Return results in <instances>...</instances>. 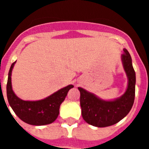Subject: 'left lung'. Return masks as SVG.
Wrapping results in <instances>:
<instances>
[{
	"instance_id": "8db88e82",
	"label": "left lung",
	"mask_w": 149,
	"mask_h": 149,
	"mask_svg": "<svg viewBox=\"0 0 149 149\" xmlns=\"http://www.w3.org/2000/svg\"><path fill=\"white\" fill-rule=\"evenodd\" d=\"M121 60L127 76V85L125 92L120 97L104 100L84 88L78 87L83 119L91 125L104 127L115 125L124 119L132 108L135 97L136 74L131 55L125 48L123 49Z\"/></svg>"
}]
</instances>
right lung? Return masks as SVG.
Returning <instances> with one entry per match:
<instances>
[{
  "label": "right lung",
  "mask_w": 149,
  "mask_h": 149,
  "mask_svg": "<svg viewBox=\"0 0 149 149\" xmlns=\"http://www.w3.org/2000/svg\"><path fill=\"white\" fill-rule=\"evenodd\" d=\"M16 61L12 64L8 74L6 95L10 107L20 119L32 125H45L54 122L60 113V107L69 89L70 84L59 89L51 95L37 101H24L15 95L12 86V72Z\"/></svg>",
  "instance_id": "1"
}]
</instances>
